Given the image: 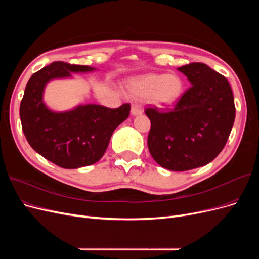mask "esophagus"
I'll return each instance as SVG.
<instances>
[{"label": "esophagus", "instance_id": "34e87169", "mask_svg": "<svg viewBox=\"0 0 259 259\" xmlns=\"http://www.w3.org/2000/svg\"><path fill=\"white\" fill-rule=\"evenodd\" d=\"M131 113H132V115H139V114L143 113V110L138 105L133 104L132 108H131Z\"/></svg>", "mask_w": 259, "mask_h": 259}]
</instances>
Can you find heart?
<instances>
[{
	"label": "heart",
	"mask_w": 259,
	"mask_h": 259,
	"mask_svg": "<svg viewBox=\"0 0 259 259\" xmlns=\"http://www.w3.org/2000/svg\"><path fill=\"white\" fill-rule=\"evenodd\" d=\"M125 91L135 99H149L156 107L165 108L175 105L183 95V81L174 74L149 73L131 77Z\"/></svg>",
	"instance_id": "1"
}]
</instances>
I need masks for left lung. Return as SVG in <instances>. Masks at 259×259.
I'll use <instances>...</instances> for the list:
<instances>
[{"label": "left lung", "instance_id": "left-lung-1", "mask_svg": "<svg viewBox=\"0 0 259 259\" xmlns=\"http://www.w3.org/2000/svg\"><path fill=\"white\" fill-rule=\"evenodd\" d=\"M191 86L167 111L147 108L151 122L148 148L164 168L184 171L204 166L224 149L236 117L226 77L202 62L177 68Z\"/></svg>", "mask_w": 259, "mask_h": 259}]
</instances>
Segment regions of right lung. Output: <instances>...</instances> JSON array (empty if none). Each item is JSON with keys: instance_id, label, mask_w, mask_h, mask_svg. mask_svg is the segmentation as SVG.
Listing matches in <instances>:
<instances>
[{"instance_id": "1", "label": "right lung", "mask_w": 259, "mask_h": 259, "mask_svg": "<svg viewBox=\"0 0 259 259\" xmlns=\"http://www.w3.org/2000/svg\"><path fill=\"white\" fill-rule=\"evenodd\" d=\"M94 70L89 66L52 62L30 77L20 103L21 126L28 143L43 158L62 168H79L98 162L114 130L130 115V104L116 109L79 105L64 112L53 111L45 105L43 94L50 81Z\"/></svg>"}]
</instances>
